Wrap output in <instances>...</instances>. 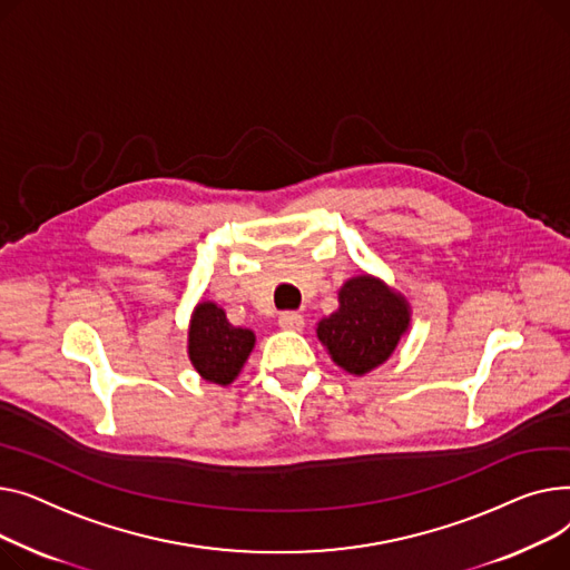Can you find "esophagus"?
I'll use <instances>...</instances> for the list:
<instances>
[{"mask_svg": "<svg viewBox=\"0 0 570 570\" xmlns=\"http://www.w3.org/2000/svg\"><path fill=\"white\" fill-rule=\"evenodd\" d=\"M278 324L285 331H301V328H304V315H298L294 311H285V313H281Z\"/></svg>", "mask_w": 570, "mask_h": 570, "instance_id": "34e87169", "label": "esophagus"}]
</instances>
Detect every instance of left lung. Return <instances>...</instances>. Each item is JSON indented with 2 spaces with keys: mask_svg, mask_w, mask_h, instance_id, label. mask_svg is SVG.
Masks as SVG:
<instances>
[{
  "mask_svg": "<svg viewBox=\"0 0 570 570\" xmlns=\"http://www.w3.org/2000/svg\"><path fill=\"white\" fill-rule=\"evenodd\" d=\"M338 304L336 313L317 324L320 343L350 375L375 371L410 328L407 298L380 278L363 274L341 287Z\"/></svg>",
  "mask_w": 570,
  "mask_h": 570,
  "instance_id": "obj_1",
  "label": "left lung"
}]
</instances>
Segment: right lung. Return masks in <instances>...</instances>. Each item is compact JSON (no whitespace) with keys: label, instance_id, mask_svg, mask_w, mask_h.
<instances>
[{"label":"right lung","instance_id":"obj_1","mask_svg":"<svg viewBox=\"0 0 570 570\" xmlns=\"http://www.w3.org/2000/svg\"><path fill=\"white\" fill-rule=\"evenodd\" d=\"M255 347L250 328L232 326L225 311L214 301L197 304L188 326V356L199 377L227 386L237 375Z\"/></svg>","mask_w":570,"mask_h":570}]
</instances>
